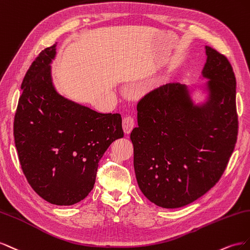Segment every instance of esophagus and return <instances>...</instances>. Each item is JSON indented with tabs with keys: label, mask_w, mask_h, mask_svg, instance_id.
Masks as SVG:
<instances>
[{
	"label": "esophagus",
	"mask_w": 250,
	"mask_h": 250,
	"mask_svg": "<svg viewBox=\"0 0 250 250\" xmlns=\"http://www.w3.org/2000/svg\"><path fill=\"white\" fill-rule=\"evenodd\" d=\"M134 125H135V120L133 117L126 116L123 119V129L125 134H130L134 129Z\"/></svg>",
	"instance_id": "34e87169"
}]
</instances>
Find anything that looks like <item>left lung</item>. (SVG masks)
Segmentation results:
<instances>
[{
  "label": "left lung",
  "instance_id": "1",
  "mask_svg": "<svg viewBox=\"0 0 250 250\" xmlns=\"http://www.w3.org/2000/svg\"><path fill=\"white\" fill-rule=\"evenodd\" d=\"M202 76L208 92L196 104L187 84L153 90L137 105L131 133L134 169L140 190L163 208L197 200L224 173L238 136L236 77L223 54L205 46Z\"/></svg>",
  "mask_w": 250,
  "mask_h": 250
}]
</instances>
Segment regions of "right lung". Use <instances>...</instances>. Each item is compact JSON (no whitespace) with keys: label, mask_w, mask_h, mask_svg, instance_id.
Segmentation results:
<instances>
[{"label":"right lung","mask_w":250,"mask_h":250,"mask_svg":"<svg viewBox=\"0 0 250 250\" xmlns=\"http://www.w3.org/2000/svg\"><path fill=\"white\" fill-rule=\"evenodd\" d=\"M56 44L42 50L22 83L14 144L28 183L47 202L73 205L93 189L98 162L124 137L120 114H103L56 91L51 62Z\"/></svg>","instance_id":"add662e5"}]
</instances>
